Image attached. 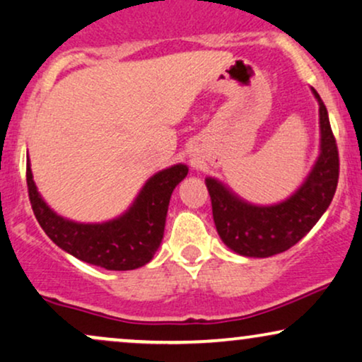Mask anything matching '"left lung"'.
Wrapping results in <instances>:
<instances>
[{"instance_id":"1","label":"left lung","mask_w":362,"mask_h":362,"mask_svg":"<svg viewBox=\"0 0 362 362\" xmlns=\"http://www.w3.org/2000/svg\"><path fill=\"white\" fill-rule=\"evenodd\" d=\"M310 90L319 104V156L292 194L274 204H257L216 177H204L218 235L238 255L267 258L285 252L309 233L332 202L339 180L337 146L327 109L317 90Z\"/></svg>"}]
</instances>
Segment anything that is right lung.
<instances>
[{"label": "right lung", "instance_id": "1", "mask_svg": "<svg viewBox=\"0 0 362 362\" xmlns=\"http://www.w3.org/2000/svg\"><path fill=\"white\" fill-rule=\"evenodd\" d=\"M188 171L180 163L153 174L122 215L102 223L69 220L53 211L35 185L30 158L26 185L35 216L57 247L105 270H136L153 260L160 247L169 199Z\"/></svg>", "mask_w": 362, "mask_h": 362}]
</instances>
